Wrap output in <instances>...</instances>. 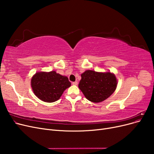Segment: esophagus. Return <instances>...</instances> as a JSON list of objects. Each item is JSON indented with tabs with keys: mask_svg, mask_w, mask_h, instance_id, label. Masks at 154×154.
<instances>
[{
	"mask_svg": "<svg viewBox=\"0 0 154 154\" xmlns=\"http://www.w3.org/2000/svg\"><path fill=\"white\" fill-rule=\"evenodd\" d=\"M72 84L73 85H78V82H74L72 83Z\"/></svg>",
	"mask_w": 154,
	"mask_h": 154,
	"instance_id": "1",
	"label": "esophagus"
}]
</instances>
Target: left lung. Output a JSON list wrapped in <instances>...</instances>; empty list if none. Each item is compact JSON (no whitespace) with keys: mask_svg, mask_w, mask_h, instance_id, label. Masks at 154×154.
<instances>
[{"mask_svg":"<svg viewBox=\"0 0 154 154\" xmlns=\"http://www.w3.org/2000/svg\"><path fill=\"white\" fill-rule=\"evenodd\" d=\"M78 87L86 98L99 103L113 94L117 87L116 76L110 72H98L87 70L81 74Z\"/></svg>","mask_w":154,"mask_h":154,"instance_id":"left-lung-1","label":"left lung"}]
</instances>
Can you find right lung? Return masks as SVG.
<instances>
[{
  "label": "right lung",
  "instance_id": "obj_1",
  "mask_svg": "<svg viewBox=\"0 0 154 154\" xmlns=\"http://www.w3.org/2000/svg\"><path fill=\"white\" fill-rule=\"evenodd\" d=\"M31 85L34 94L42 101L52 103L60 99L71 83L67 76L55 71L36 72L32 76Z\"/></svg>",
  "mask_w": 154,
  "mask_h": 154
}]
</instances>
